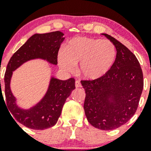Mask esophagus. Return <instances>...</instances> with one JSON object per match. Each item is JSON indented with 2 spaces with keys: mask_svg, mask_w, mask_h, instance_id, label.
I'll return each mask as SVG.
<instances>
[{
  "mask_svg": "<svg viewBox=\"0 0 151 151\" xmlns=\"http://www.w3.org/2000/svg\"><path fill=\"white\" fill-rule=\"evenodd\" d=\"M81 86H82V85H81V83H80V82L79 81V80H77V81L75 82V87L80 88V87H81Z\"/></svg>",
  "mask_w": 151,
  "mask_h": 151,
  "instance_id": "1",
  "label": "esophagus"
}]
</instances>
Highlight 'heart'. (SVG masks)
<instances>
[{"mask_svg":"<svg viewBox=\"0 0 151 151\" xmlns=\"http://www.w3.org/2000/svg\"><path fill=\"white\" fill-rule=\"evenodd\" d=\"M116 58L114 44L108 40L76 37L68 42L58 55L61 68L71 72L80 63V74L87 80H96L111 70Z\"/></svg>","mask_w":151,"mask_h":151,"instance_id":"heart-1","label":"heart"}]
</instances>
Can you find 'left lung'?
<instances>
[{
  "label": "left lung",
  "instance_id": "left-lung-1",
  "mask_svg": "<svg viewBox=\"0 0 151 151\" xmlns=\"http://www.w3.org/2000/svg\"><path fill=\"white\" fill-rule=\"evenodd\" d=\"M102 35L116 47L114 64L102 77L82 80L81 84L86 91L84 110L88 121L98 129L109 131L122 126L134 116L144 82L135 55L114 37Z\"/></svg>",
  "mask_w": 151,
  "mask_h": 151
}]
</instances>
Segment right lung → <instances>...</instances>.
<instances>
[{"mask_svg": "<svg viewBox=\"0 0 151 151\" xmlns=\"http://www.w3.org/2000/svg\"><path fill=\"white\" fill-rule=\"evenodd\" d=\"M63 35L59 31L35 34L12 55L7 65L4 75L6 105L17 122L31 129L44 130L57 123L65 100L75 88V80L74 78L60 80L52 77L47 91L41 100L29 109H23L17 105L10 88L13 71L24 63L35 59L44 60L57 65L58 51L65 39ZM1 93V90L3 96Z\"/></svg>", "mask_w": 151, "mask_h": 151, "instance_id": "right-lung-1", "label": "right lung"}]
</instances>
